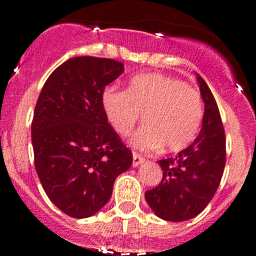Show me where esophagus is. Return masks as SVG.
Returning a JSON list of instances; mask_svg holds the SVG:
<instances>
[{
	"mask_svg": "<svg viewBox=\"0 0 256 256\" xmlns=\"http://www.w3.org/2000/svg\"><path fill=\"white\" fill-rule=\"evenodd\" d=\"M144 162V158L140 154H136V152H132V166L134 168H138L140 164H142Z\"/></svg>",
	"mask_w": 256,
	"mask_h": 256,
	"instance_id": "34e87169",
	"label": "esophagus"
}]
</instances>
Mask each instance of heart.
Listing matches in <instances>:
<instances>
[{
    "mask_svg": "<svg viewBox=\"0 0 256 256\" xmlns=\"http://www.w3.org/2000/svg\"><path fill=\"white\" fill-rule=\"evenodd\" d=\"M100 102L120 136L130 134L144 112V124L132 140L136 148L144 150L164 146L168 152H180L196 138L202 126L200 92L164 74L136 76L126 90L108 86Z\"/></svg>",
    "mask_w": 256,
    "mask_h": 256,
    "instance_id": "heart-1",
    "label": "heart"
}]
</instances>
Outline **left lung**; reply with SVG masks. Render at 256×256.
<instances>
[{"label": "left lung", "instance_id": "left-lung-1", "mask_svg": "<svg viewBox=\"0 0 256 256\" xmlns=\"http://www.w3.org/2000/svg\"><path fill=\"white\" fill-rule=\"evenodd\" d=\"M204 102L202 128L192 144L174 158L160 160L162 180L144 198L156 216L171 222L194 218L210 203L226 164V136L218 104L200 76L196 77Z\"/></svg>", "mask_w": 256, "mask_h": 256}]
</instances>
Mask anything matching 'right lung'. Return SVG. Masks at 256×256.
<instances>
[{"mask_svg":"<svg viewBox=\"0 0 256 256\" xmlns=\"http://www.w3.org/2000/svg\"><path fill=\"white\" fill-rule=\"evenodd\" d=\"M124 72V64L110 58H70L50 74L38 96L34 166L50 200L72 218L98 212L116 176L132 164L100 102L104 88Z\"/></svg>","mask_w":256,"mask_h":256,"instance_id":"1","label":"right lung"}]
</instances>
